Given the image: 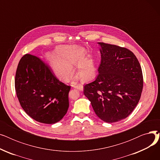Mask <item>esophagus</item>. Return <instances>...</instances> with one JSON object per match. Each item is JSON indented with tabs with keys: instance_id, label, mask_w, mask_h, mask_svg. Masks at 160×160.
<instances>
[{
	"instance_id": "34e87169",
	"label": "esophagus",
	"mask_w": 160,
	"mask_h": 160,
	"mask_svg": "<svg viewBox=\"0 0 160 160\" xmlns=\"http://www.w3.org/2000/svg\"><path fill=\"white\" fill-rule=\"evenodd\" d=\"M73 87L75 88V89H78L79 91H83V87L82 84H80V83H78V84H77L75 86H73Z\"/></svg>"
}]
</instances>
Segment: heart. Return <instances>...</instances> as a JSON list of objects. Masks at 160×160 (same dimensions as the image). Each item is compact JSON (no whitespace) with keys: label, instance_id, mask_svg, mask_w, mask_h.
I'll list each match as a JSON object with an SVG mask.
<instances>
[{"label":"heart","instance_id":"1","mask_svg":"<svg viewBox=\"0 0 160 160\" xmlns=\"http://www.w3.org/2000/svg\"><path fill=\"white\" fill-rule=\"evenodd\" d=\"M56 53L50 52L47 57L56 77L63 81H68L72 77V66L78 67V74L83 81H89L95 72L93 60L84 59L83 49L78 47L60 45L56 47Z\"/></svg>","mask_w":160,"mask_h":160}]
</instances>
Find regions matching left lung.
I'll return each mask as SVG.
<instances>
[{
    "label": "left lung",
    "instance_id": "1",
    "mask_svg": "<svg viewBox=\"0 0 160 160\" xmlns=\"http://www.w3.org/2000/svg\"><path fill=\"white\" fill-rule=\"evenodd\" d=\"M15 88L24 112L39 122L56 123L68 110L71 86L59 80L50 67L36 56L26 54L21 58Z\"/></svg>",
    "mask_w": 160,
    "mask_h": 160
}]
</instances>
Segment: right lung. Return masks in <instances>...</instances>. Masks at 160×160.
Listing matches in <instances>:
<instances>
[{
  "mask_svg": "<svg viewBox=\"0 0 160 160\" xmlns=\"http://www.w3.org/2000/svg\"><path fill=\"white\" fill-rule=\"evenodd\" d=\"M101 61L95 81L83 86L99 118L106 122L124 119L138 105L143 87L141 67L127 48L98 43Z\"/></svg>",
  "mask_w": 160,
  "mask_h": 160,
  "instance_id": "obj_1",
  "label": "right lung"
}]
</instances>
